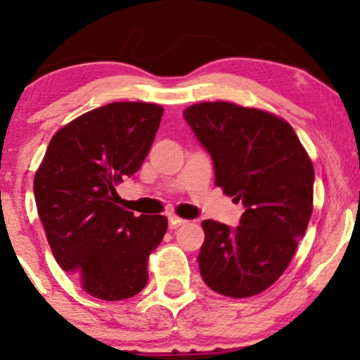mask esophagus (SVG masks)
<instances>
[{
    "instance_id": "obj_1",
    "label": "esophagus",
    "mask_w": 360,
    "mask_h": 360,
    "mask_svg": "<svg viewBox=\"0 0 360 360\" xmlns=\"http://www.w3.org/2000/svg\"><path fill=\"white\" fill-rule=\"evenodd\" d=\"M184 220L183 218H179V217H174V214H171V217H169V226H171V229H177V226H181V225H184Z\"/></svg>"
}]
</instances>
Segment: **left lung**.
Instances as JSON below:
<instances>
[{
  "label": "left lung",
  "instance_id": "1",
  "mask_svg": "<svg viewBox=\"0 0 360 360\" xmlns=\"http://www.w3.org/2000/svg\"><path fill=\"white\" fill-rule=\"evenodd\" d=\"M213 160L214 184L245 212L240 225L205 220L198 264L213 291L249 298L281 278L313 212L315 171L291 125L267 111L226 101L184 110Z\"/></svg>",
  "mask_w": 360,
  "mask_h": 360
}]
</instances>
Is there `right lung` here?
I'll list each match as a JSON object with an SVG mask.
<instances>
[{"mask_svg":"<svg viewBox=\"0 0 360 360\" xmlns=\"http://www.w3.org/2000/svg\"><path fill=\"white\" fill-rule=\"evenodd\" d=\"M164 108L110 103L62 127L34 181L39 217L53 257L94 298L120 301L148 281L147 260L167 230L162 214L134 217L115 186L142 166Z\"/></svg>","mask_w":360,"mask_h":360,"instance_id":"1","label":"right lung"}]
</instances>
